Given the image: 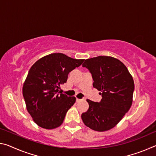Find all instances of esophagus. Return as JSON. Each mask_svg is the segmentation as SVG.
<instances>
[{
	"label": "esophagus",
	"mask_w": 156,
	"mask_h": 156,
	"mask_svg": "<svg viewBox=\"0 0 156 156\" xmlns=\"http://www.w3.org/2000/svg\"><path fill=\"white\" fill-rule=\"evenodd\" d=\"M82 100H83V99H79V98H76V102H80V101H82Z\"/></svg>",
	"instance_id": "34e87169"
}]
</instances>
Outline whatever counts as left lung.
Segmentation results:
<instances>
[{"label":"left lung","mask_w":156,"mask_h":156,"mask_svg":"<svg viewBox=\"0 0 156 156\" xmlns=\"http://www.w3.org/2000/svg\"><path fill=\"white\" fill-rule=\"evenodd\" d=\"M83 67L91 73L94 87L100 91L102 99L99 102L87 100L89 107L83 113L82 120L94 131L109 130L130 109L134 91L133 78L122 62L111 56L87 59Z\"/></svg>","instance_id":"left-lung-1"}]
</instances>
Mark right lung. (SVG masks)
<instances>
[{
  "label": "right lung",
  "instance_id": "1",
  "mask_svg": "<svg viewBox=\"0 0 156 156\" xmlns=\"http://www.w3.org/2000/svg\"><path fill=\"white\" fill-rule=\"evenodd\" d=\"M83 61L55 53L31 66L23 84V95L29 113L39 126L52 129L62 125L76 98L60 93L59 87L67 82L69 73Z\"/></svg>",
  "mask_w": 156,
  "mask_h": 156
}]
</instances>
